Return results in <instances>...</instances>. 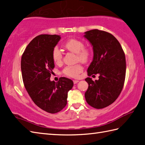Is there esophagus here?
<instances>
[{"mask_svg":"<svg viewBox=\"0 0 145 145\" xmlns=\"http://www.w3.org/2000/svg\"><path fill=\"white\" fill-rule=\"evenodd\" d=\"M73 83H74V84H76V83H78V82H79V81H78V80H73Z\"/></svg>","mask_w":145,"mask_h":145,"instance_id":"34e87169","label":"esophagus"}]
</instances>
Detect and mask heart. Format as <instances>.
<instances>
[{"mask_svg":"<svg viewBox=\"0 0 145 145\" xmlns=\"http://www.w3.org/2000/svg\"><path fill=\"white\" fill-rule=\"evenodd\" d=\"M64 47L66 49L76 54L77 59L82 62H86L89 60L91 52L89 49L84 48V43L80 40L72 38L65 42ZM53 61L56 64L61 63L62 59V54L61 51L55 48L52 53ZM82 67L77 65L72 67H67L63 69V72L65 75L70 77H76L82 72Z\"/></svg>","mask_w":145,"mask_h":145,"instance_id":"1","label":"heart"}]
</instances>
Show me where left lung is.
I'll use <instances>...</instances> for the list:
<instances>
[{
    "label": "left lung",
    "mask_w": 145,
    "mask_h": 145,
    "mask_svg": "<svg viewBox=\"0 0 145 145\" xmlns=\"http://www.w3.org/2000/svg\"><path fill=\"white\" fill-rule=\"evenodd\" d=\"M93 47V59L88 75L99 74V80L85 79L88 88L85 94L87 103L96 109L110 105L122 91L126 73L125 56L120 44L110 33L99 29L85 32Z\"/></svg>",
    "instance_id": "obj_1"
}]
</instances>
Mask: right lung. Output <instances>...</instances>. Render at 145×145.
Returning a JSON list of instances; mask_svg holds the SVG:
<instances>
[{"label": "right lung", "mask_w": 145, "mask_h": 145, "mask_svg": "<svg viewBox=\"0 0 145 145\" xmlns=\"http://www.w3.org/2000/svg\"><path fill=\"white\" fill-rule=\"evenodd\" d=\"M59 35H41L27 46L21 60L23 83L33 101L39 108L55 114L67 103L69 91L72 88V80L61 77L59 82L50 81L54 68L52 53L60 39Z\"/></svg>", "instance_id": "obj_1"}]
</instances>
